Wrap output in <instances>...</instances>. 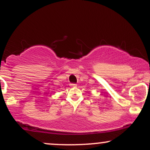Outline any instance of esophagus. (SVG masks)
I'll use <instances>...</instances> for the list:
<instances>
[{"instance_id": "1", "label": "esophagus", "mask_w": 150, "mask_h": 150, "mask_svg": "<svg viewBox=\"0 0 150 150\" xmlns=\"http://www.w3.org/2000/svg\"><path fill=\"white\" fill-rule=\"evenodd\" d=\"M70 86L71 87H76L77 86V85H76V84H73L72 83V84H70Z\"/></svg>"}]
</instances>
